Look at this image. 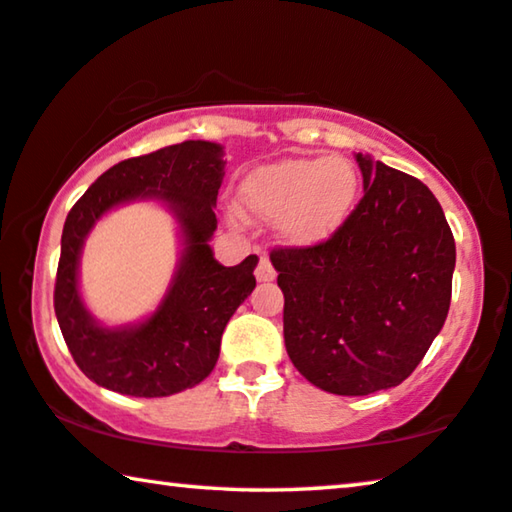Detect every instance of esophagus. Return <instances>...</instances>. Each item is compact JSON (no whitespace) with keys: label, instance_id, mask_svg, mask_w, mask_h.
<instances>
[{"label":"esophagus","instance_id":"esophagus-1","mask_svg":"<svg viewBox=\"0 0 512 512\" xmlns=\"http://www.w3.org/2000/svg\"><path fill=\"white\" fill-rule=\"evenodd\" d=\"M255 278H257L259 282H271L273 278H276V269H273L271 259L266 257V255L259 257L257 269H255Z\"/></svg>","mask_w":512,"mask_h":512}]
</instances>
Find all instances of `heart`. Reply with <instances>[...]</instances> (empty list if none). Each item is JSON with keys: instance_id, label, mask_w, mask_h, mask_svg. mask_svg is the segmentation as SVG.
I'll use <instances>...</instances> for the list:
<instances>
[{"instance_id": "heart-1", "label": "heart", "mask_w": 512, "mask_h": 512, "mask_svg": "<svg viewBox=\"0 0 512 512\" xmlns=\"http://www.w3.org/2000/svg\"><path fill=\"white\" fill-rule=\"evenodd\" d=\"M358 195L356 167L340 156L285 158L262 165L239 186L248 216L278 220L292 246H319L345 225Z\"/></svg>"}]
</instances>
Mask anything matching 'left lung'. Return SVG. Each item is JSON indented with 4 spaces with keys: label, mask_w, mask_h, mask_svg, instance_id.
<instances>
[{
    "label": "left lung",
    "mask_w": 512,
    "mask_h": 512,
    "mask_svg": "<svg viewBox=\"0 0 512 512\" xmlns=\"http://www.w3.org/2000/svg\"><path fill=\"white\" fill-rule=\"evenodd\" d=\"M363 197L329 241L273 248L294 368L322 391L402 384L451 308L455 239L432 190L356 154Z\"/></svg>",
    "instance_id": "1"
}]
</instances>
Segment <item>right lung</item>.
I'll use <instances>...</instances> for the list:
<instances>
[{
    "mask_svg": "<svg viewBox=\"0 0 512 512\" xmlns=\"http://www.w3.org/2000/svg\"><path fill=\"white\" fill-rule=\"evenodd\" d=\"M223 147L186 140L147 156L121 160L103 172L68 211L61 232L55 315L68 352L98 386L135 398H165L211 375L220 338L236 308L255 289L257 255L223 266L213 259L218 188L225 177ZM133 199L165 201L180 220L184 253L159 310L142 325L108 330L79 299L77 262L95 220Z\"/></svg>",
    "mask_w": 512,
    "mask_h": 512,
    "instance_id": "right-lung-1",
    "label": "right lung"
}]
</instances>
